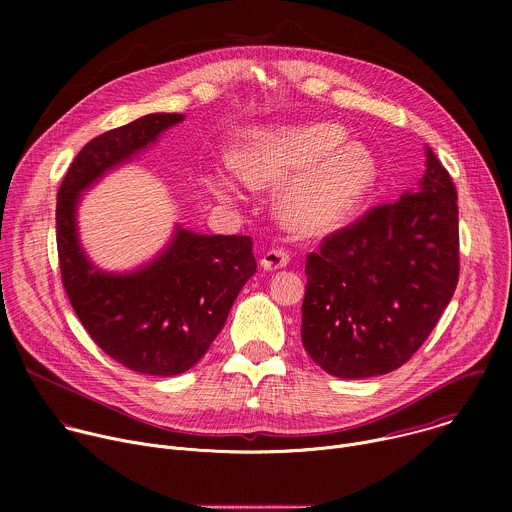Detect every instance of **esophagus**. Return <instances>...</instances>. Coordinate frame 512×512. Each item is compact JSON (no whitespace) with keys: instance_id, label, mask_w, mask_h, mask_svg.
<instances>
[{"instance_id":"34e87169","label":"esophagus","mask_w":512,"mask_h":512,"mask_svg":"<svg viewBox=\"0 0 512 512\" xmlns=\"http://www.w3.org/2000/svg\"><path fill=\"white\" fill-rule=\"evenodd\" d=\"M289 259H291V255L285 251V249H269L263 257H261V267L263 269H267V271H275V269H281V267H285L287 263H289Z\"/></svg>"}]
</instances>
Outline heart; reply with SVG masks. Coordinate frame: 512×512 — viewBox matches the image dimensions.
I'll use <instances>...</instances> for the list:
<instances>
[{
    "label": "heart",
    "mask_w": 512,
    "mask_h": 512,
    "mask_svg": "<svg viewBox=\"0 0 512 512\" xmlns=\"http://www.w3.org/2000/svg\"><path fill=\"white\" fill-rule=\"evenodd\" d=\"M233 168L243 182L259 188L291 179L279 198V214L291 231L302 235L340 227L369 192L375 176L369 152L346 143V133L336 123L253 131L233 152ZM206 182L221 198L235 194L229 170H214Z\"/></svg>",
    "instance_id": "b5f03b06"
}]
</instances>
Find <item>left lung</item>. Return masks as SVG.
I'll use <instances>...</instances> for the list:
<instances>
[{
    "instance_id": "obj_1",
    "label": "left lung",
    "mask_w": 512,
    "mask_h": 512,
    "mask_svg": "<svg viewBox=\"0 0 512 512\" xmlns=\"http://www.w3.org/2000/svg\"><path fill=\"white\" fill-rule=\"evenodd\" d=\"M419 192L373 206L306 259L302 342L340 379L405 364L450 304L460 275L458 192L427 148Z\"/></svg>"
}]
</instances>
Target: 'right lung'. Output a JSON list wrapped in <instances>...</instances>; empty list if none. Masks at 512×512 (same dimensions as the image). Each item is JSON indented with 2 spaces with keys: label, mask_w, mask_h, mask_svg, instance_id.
<instances>
[{
  "label": "right lung",
  "mask_w": 512,
  "mask_h": 512,
  "mask_svg": "<svg viewBox=\"0 0 512 512\" xmlns=\"http://www.w3.org/2000/svg\"><path fill=\"white\" fill-rule=\"evenodd\" d=\"M182 119L152 113L91 139L72 160L56 198L58 265L72 310L105 354L129 371L156 377L194 367L223 330L239 291L257 271L253 241L178 231L154 263L111 275L83 255L75 210L81 190Z\"/></svg>",
  "instance_id": "1"
}]
</instances>
